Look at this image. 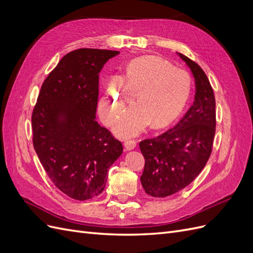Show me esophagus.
Wrapping results in <instances>:
<instances>
[{
	"instance_id": "34e87169",
	"label": "esophagus",
	"mask_w": 253,
	"mask_h": 253,
	"mask_svg": "<svg viewBox=\"0 0 253 253\" xmlns=\"http://www.w3.org/2000/svg\"><path fill=\"white\" fill-rule=\"evenodd\" d=\"M135 147H136V141H135V140H126V141L125 142V148H126L127 151L133 150Z\"/></svg>"
}]
</instances>
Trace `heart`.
Returning a JSON list of instances; mask_svg holds the SVG:
<instances>
[{
  "instance_id": "b5f03b06",
  "label": "heart",
  "mask_w": 253,
  "mask_h": 253,
  "mask_svg": "<svg viewBox=\"0 0 253 253\" xmlns=\"http://www.w3.org/2000/svg\"><path fill=\"white\" fill-rule=\"evenodd\" d=\"M121 86L111 85L100 100L105 124L111 125L125 112L133 94L137 103L115 126V133L131 137L152 121L153 126L170 124L186 105L191 90L190 75L168 61L153 56L134 60L120 78Z\"/></svg>"
}]
</instances>
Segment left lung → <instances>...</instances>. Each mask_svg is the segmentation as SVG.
I'll list each match as a JSON object with an SVG mask.
<instances>
[{"mask_svg": "<svg viewBox=\"0 0 253 253\" xmlns=\"http://www.w3.org/2000/svg\"><path fill=\"white\" fill-rule=\"evenodd\" d=\"M177 55L194 77V102L174 127L139 143L145 159L141 185L154 197L172 195L196 178L211 155L215 134V98L209 79L194 61Z\"/></svg>", "mask_w": 253, "mask_h": 253, "instance_id": "left-lung-1", "label": "left lung"}]
</instances>
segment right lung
Masks as SVG:
<instances>
[{
	"mask_svg": "<svg viewBox=\"0 0 253 253\" xmlns=\"http://www.w3.org/2000/svg\"><path fill=\"white\" fill-rule=\"evenodd\" d=\"M119 51L80 48L60 60L42 84L32 116L34 148L60 191L86 201L105 188L122 144L96 121L99 73Z\"/></svg>",
	"mask_w": 253,
	"mask_h": 253,
	"instance_id": "obj_1",
	"label": "right lung"
}]
</instances>
